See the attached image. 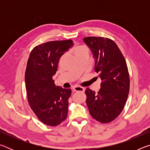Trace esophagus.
<instances>
[{
    "mask_svg": "<svg viewBox=\"0 0 150 150\" xmlns=\"http://www.w3.org/2000/svg\"><path fill=\"white\" fill-rule=\"evenodd\" d=\"M75 92H85V88L81 87H75L73 88Z\"/></svg>",
    "mask_w": 150,
    "mask_h": 150,
    "instance_id": "34e87169",
    "label": "esophagus"
}]
</instances>
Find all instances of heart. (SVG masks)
<instances>
[{
    "instance_id": "1",
    "label": "heart",
    "mask_w": 150,
    "mask_h": 150,
    "mask_svg": "<svg viewBox=\"0 0 150 150\" xmlns=\"http://www.w3.org/2000/svg\"><path fill=\"white\" fill-rule=\"evenodd\" d=\"M85 50H87V49H86L84 46H82V45H77V46H76L75 48L74 52H75V54L76 55L77 54H79V53L82 52L83 51H85Z\"/></svg>"
}]
</instances>
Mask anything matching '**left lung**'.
Returning <instances> with one entry per match:
<instances>
[{
	"mask_svg": "<svg viewBox=\"0 0 150 150\" xmlns=\"http://www.w3.org/2000/svg\"><path fill=\"white\" fill-rule=\"evenodd\" d=\"M93 55L95 70L102 80L98 93L87 88L86 103L90 115L101 123L120 115L130 90V77L125 59L116 43L103 37L83 39Z\"/></svg>",
	"mask_w": 150,
	"mask_h": 150,
	"instance_id": "8db88e82",
	"label": "left lung"
}]
</instances>
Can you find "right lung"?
I'll list each match as a JSON object with an SVG mask.
<instances>
[{
    "label": "right lung",
    "instance_id": "obj_1",
    "mask_svg": "<svg viewBox=\"0 0 150 150\" xmlns=\"http://www.w3.org/2000/svg\"><path fill=\"white\" fill-rule=\"evenodd\" d=\"M73 45L71 40L47 42L35 46L28 60L25 82L28 101L39 120L56 126L67 116L70 88L55 86L54 76L61 57Z\"/></svg>",
    "mask_w": 150,
    "mask_h": 150
}]
</instances>
